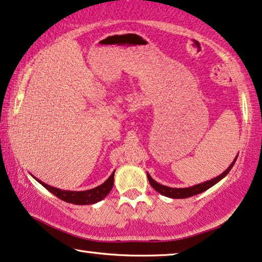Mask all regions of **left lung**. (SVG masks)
I'll list each match as a JSON object with an SVG mask.
<instances>
[{"label":"left lung","instance_id":"1","mask_svg":"<svg viewBox=\"0 0 262 262\" xmlns=\"http://www.w3.org/2000/svg\"><path fill=\"white\" fill-rule=\"evenodd\" d=\"M236 159H237V156L235 159H234V161L231 163V166H229L228 168L224 171V173L219 175V177L212 179V180L199 183V185H195L193 187H188V188H170V187L160 185V183H158L155 180H153V179H151V177L148 173H147V178H148V181H149V183H150V186L153 187L156 192H159L161 195H165V196H168V198H171V199H186V198L193 196V195H196V194H200L202 192H205V190L210 188V187L214 186L215 183L220 181L221 179H224L226 175L229 173V170L232 169V167L234 166V163H235Z\"/></svg>","mask_w":262,"mask_h":262}]
</instances>
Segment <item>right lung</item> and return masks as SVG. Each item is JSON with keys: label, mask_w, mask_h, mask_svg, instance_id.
I'll return each mask as SVG.
<instances>
[{"label": "right lung", "mask_w": 262, "mask_h": 262, "mask_svg": "<svg viewBox=\"0 0 262 262\" xmlns=\"http://www.w3.org/2000/svg\"><path fill=\"white\" fill-rule=\"evenodd\" d=\"M114 173L115 170L113 171L111 177H109L106 181H104L102 185L95 187L93 189L88 190H82V192H73V190H62L55 188V187L48 186L47 183L42 182L36 179V180L41 183L42 186L49 190L50 193L56 195L58 199L63 200L66 202H69V204L74 205H92L96 204L107 196L113 188V185H114Z\"/></svg>", "instance_id": "right-lung-1"}]
</instances>
